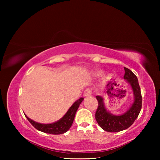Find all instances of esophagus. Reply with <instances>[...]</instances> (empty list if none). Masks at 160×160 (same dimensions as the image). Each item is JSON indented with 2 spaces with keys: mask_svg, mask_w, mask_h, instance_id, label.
Returning <instances> with one entry per match:
<instances>
[{
  "mask_svg": "<svg viewBox=\"0 0 160 160\" xmlns=\"http://www.w3.org/2000/svg\"><path fill=\"white\" fill-rule=\"evenodd\" d=\"M92 95V91L90 90V89H87V90L84 92L83 96L84 97H88Z\"/></svg>",
  "mask_w": 160,
  "mask_h": 160,
  "instance_id": "obj_1",
  "label": "esophagus"
}]
</instances>
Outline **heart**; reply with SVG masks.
I'll return each mask as SVG.
<instances>
[{"mask_svg":"<svg viewBox=\"0 0 160 160\" xmlns=\"http://www.w3.org/2000/svg\"><path fill=\"white\" fill-rule=\"evenodd\" d=\"M95 75H97V76H100V75H102V71H97L95 72Z\"/></svg>","mask_w":160,"mask_h":160,"instance_id":"1","label":"heart"}]
</instances>
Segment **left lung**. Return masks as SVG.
Returning a JSON list of instances; mask_svg holds the SVG:
<instances>
[{
  "label": "left lung",
  "instance_id": "left-lung-1",
  "mask_svg": "<svg viewBox=\"0 0 160 160\" xmlns=\"http://www.w3.org/2000/svg\"><path fill=\"white\" fill-rule=\"evenodd\" d=\"M125 75L123 79L131 88L133 102L125 112L120 115H114L107 109L104 99L97 95L98 108L95 113V118L99 126L107 132H119L129 128L138 116L142 107V96L138 80L131 70L124 67Z\"/></svg>",
  "mask_w": 160,
  "mask_h": 160
}]
</instances>
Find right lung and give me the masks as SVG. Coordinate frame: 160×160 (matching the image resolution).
I'll return each instance as SVG.
<instances>
[{
  "mask_svg": "<svg viewBox=\"0 0 160 160\" xmlns=\"http://www.w3.org/2000/svg\"><path fill=\"white\" fill-rule=\"evenodd\" d=\"M83 100L84 99L82 97L76 100L72 104V106L69 108L63 117L57 121H56V122L51 123H41L37 122V121H34V120H32L31 118H29L26 114L25 115L32 125L35 128H37L38 131L49 134H63L68 131L70 127H71L72 122L74 121L75 113H76L78 107H79L80 104L82 103Z\"/></svg>",
  "mask_w": 160,
  "mask_h": 160,
  "instance_id": "obj_1",
  "label": "right lung"
}]
</instances>
